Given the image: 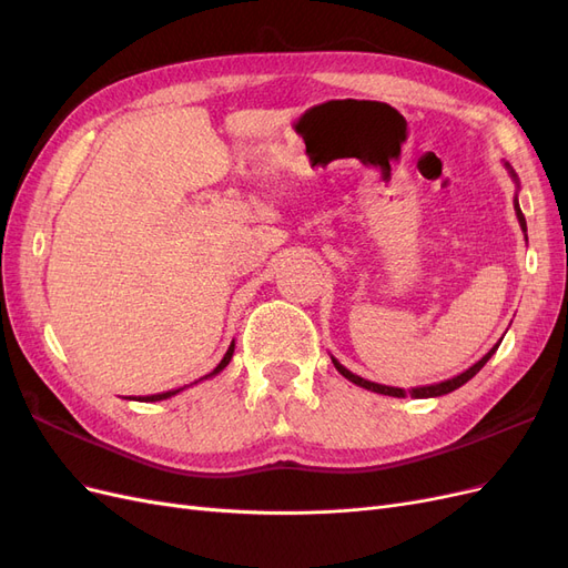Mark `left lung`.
Listing matches in <instances>:
<instances>
[{"mask_svg": "<svg viewBox=\"0 0 568 568\" xmlns=\"http://www.w3.org/2000/svg\"><path fill=\"white\" fill-rule=\"evenodd\" d=\"M505 168H507V173H509V178H511V182L517 184V196H514V213H517V220H519V225H521V232H524V239L528 242V234H526V217H524V213H521V205H519V178H517V173H514L511 170V165L509 163H505ZM500 343H503V338L495 343V346L478 359V363H474L469 369H464L462 374H457V376H453V379H445V382H438V384H428V386H415V388H409V390H405V388H398V386H384V384H374V382H367V379H363V376H357V374H353L351 369H346L343 367L338 359L332 355V363H334V367L338 369V374H343L346 376L348 382H353L355 386H359V388H367V390H372V393H382V395H393V398H405V395H412V398H438V395H445V393H453L455 388H459V386H464L467 384L469 379H474V376L480 372V367H484L488 359L493 357V353L500 348Z\"/></svg>", "mask_w": 568, "mask_h": 568, "instance_id": "left-lung-1", "label": "left lung"}]
</instances>
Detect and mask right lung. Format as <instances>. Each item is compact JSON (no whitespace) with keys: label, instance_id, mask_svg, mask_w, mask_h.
<instances>
[{"label":"right lung","instance_id":"add662e5","mask_svg":"<svg viewBox=\"0 0 568 568\" xmlns=\"http://www.w3.org/2000/svg\"><path fill=\"white\" fill-rule=\"evenodd\" d=\"M232 355H234V341L230 343V348H227V353H225V357L220 359V365L211 372V374H205V376H201V379H196L194 384H199V382H203V379H213L215 374H220L222 369H225L227 365H230V359H232ZM194 384H189V386H194ZM189 386H182V388H173V390H163V393H153V395H142V403H156V400H168V398H173V395H178L180 390H184V388H189Z\"/></svg>","mask_w":568,"mask_h":568}]
</instances>
